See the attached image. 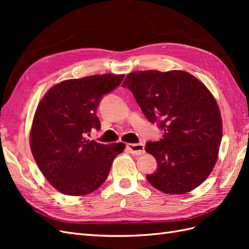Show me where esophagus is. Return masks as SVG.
<instances>
[{
	"label": "esophagus",
	"mask_w": 249,
	"mask_h": 249,
	"mask_svg": "<svg viewBox=\"0 0 249 249\" xmlns=\"http://www.w3.org/2000/svg\"><path fill=\"white\" fill-rule=\"evenodd\" d=\"M127 149L130 150V153L133 154V155H137V156H140L142 154H144V144L143 143H134V144H131V143H129V144L126 145Z\"/></svg>",
	"instance_id": "34e87169"
}]
</instances>
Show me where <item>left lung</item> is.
Wrapping results in <instances>:
<instances>
[{"label": "left lung", "mask_w": 249, "mask_h": 249, "mask_svg": "<svg viewBox=\"0 0 249 249\" xmlns=\"http://www.w3.org/2000/svg\"><path fill=\"white\" fill-rule=\"evenodd\" d=\"M123 87L131 90L143 114L164 131L145 150L158 168L149 184L164 193L185 194L198 187L214 168L222 138L218 105L208 88L189 72L134 71Z\"/></svg>", "instance_id": "left-lung-1"}]
</instances>
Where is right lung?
Listing matches in <instances>:
<instances>
[{"instance_id":"add662e5","label":"right lung","mask_w":249,"mask_h":249,"mask_svg":"<svg viewBox=\"0 0 249 249\" xmlns=\"http://www.w3.org/2000/svg\"><path fill=\"white\" fill-rule=\"evenodd\" d=\"M124 74H94L66 80L52 87L35 112L31 150L50 184L63 194L80 196L106 180L122 142L106 145L89 140L100 130L96 116L101 100L120 85Z\"/></svg>"}]
</instances>
